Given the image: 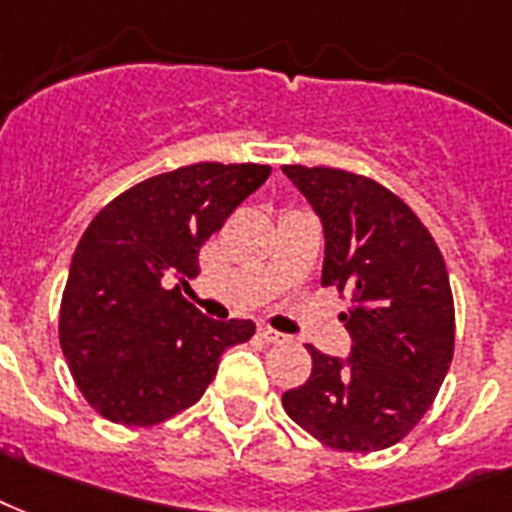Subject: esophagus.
<instances>
[{"label": "esophagus", "mask_w": 512, "mask_h": 512, "mask_svg": "<svg viewBox=\"0 0 512 512\" xmlns=\"http://www.w3.org/2000/svg\"><path fill=\"white\" fill-rule=\"evenodd\" d=\"M259 336H261V339H264V342H269V344L285 342V336H283V334H277V331H272V328H267V326H261V328H259Z\"/></svg>", "instance_id": "esophagus-1"}]
</instances>
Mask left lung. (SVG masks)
I'll list each match as a JSON object with an SVG mask.
<instances>
[{
	"instance_id": "left-lung-1",
	"label": "left lung",
	"mask_w": 512,
	"mask_h": 512,
	"mask_svg": "<svg viewBox=\"0 0 512 512\" xmlns=\"http://www.w3.org/2000/svg\"><path fill=\"white\" fill-rule=\"evenodd\" d=\"M326 237L323 285L347 293L342 315L352 352L310 347L312 374L283 392L285 414L339 451H379L403 441L454 355V299L433 235L398 194L336 168L283 165Z\"/></svg>"
}]
</instances>
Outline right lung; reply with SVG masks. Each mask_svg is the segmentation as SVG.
Here are the masks:
<instances>
[{
  "instance_id": "add662e5",
  "label": "right lung",
  "mask_w": 512,
  "mask_h": 512,
  "mask_svg": "<svg viewBox=\"0 0 512 512\" xmlns=\"http://www.w3.org/2000/svg\"><path fill=\"white\" fill-rule=\"evenodd\" d=\"M269 165L197 162L130 186L79 240L58 336L71 376L109 422L160 425L194 406L251 320H211L170 280L200 275V248L269 178Z\"/></svg>"
}]
</instances>
